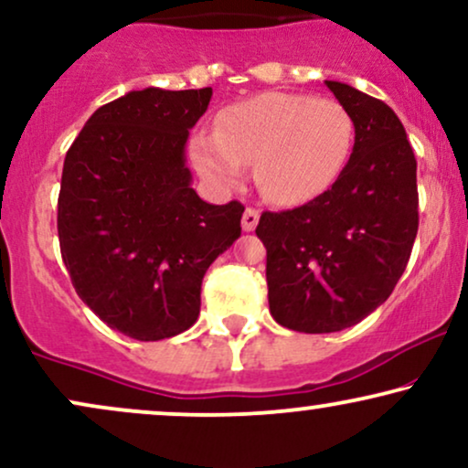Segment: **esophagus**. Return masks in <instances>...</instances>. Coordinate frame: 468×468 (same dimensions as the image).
Returning <instances> with one entry per match:
<instances>
[{"instance_id": "34e87169", "label": "esophagus", "mask_w": 468, "mask_h": 468, "mask_svg": "<svg viewBox=\"0 0 468 468\" xmlns=\"http://www.w3.org/2000/svg\"><path fill=\"white\" fill-rule=\"evenodd\" d=\"M258 218H261V212H258L256 207H247L245 215H243V221H240V223H243L245 232H253V229H256Z\"/></svg>"}]
</instances>
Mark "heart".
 Instances as JSON below:
<instances>
[{"label":"heart","instance_id":"heart-1","mask_svg":"<svg viewBox=\"0 0 468 468\" xmlns=\"http://www.w3.org/2000/svg\"><path fill=\"white\" fill-rule=\"evenodd\" d=\"M354 147V121L334 100L262 93L218 114L217 130L190 138L197 171L215 186L240 182L256 163L264 197L282 206L314 199L336 182Z\"/></svg>","mask_w":468,"mask_h":468}]
</instances>
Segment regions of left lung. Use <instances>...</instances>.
<instances>
[{"instance_id":"8db88e82","label":"left lung","mask_w":468,"mask_h":468,"mask_svg":"<svg viewBox=\"0 0 468 468\" xmlns=\"http://www.w3.org/2000/svg\"><path fill=\"white\" fill-rule=\"evenodd\" d=\"M354 121V149L338 180L308 204L262 212L271 316L288 330L330 334L356 325L390 297L419 229L417 160L384 101L325 80Z\"/></svg>"}]
</instances>
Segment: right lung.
Instances as JSON below:
<instances>
[{"instance_id": "add662e5", "label": "right lung", "mask_w": 468, "mask_h": 468, "mask_svg": "<svg viewBox=\"0 0 468 468\" xmlns=\"http://www.w3.org/2000/svg\"><path fill=\"white\" fill-rule=\"evenodd\" d=\"M210 97V86L130 90L97 108L67 152L62 261L80 299L130 338L188 330L207 267L240 236L243 204H207L190 186L184 152Z\"/></svg>"}]
</instances>
